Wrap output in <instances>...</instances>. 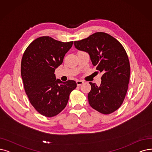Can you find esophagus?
Returning <instances> with one entry per match:
<instances>
[{
    "mask_svg": "<svg viewBox=\"0 0 152 152\" xmlns=\"http://www.w3.org/2000/svg\"><path fill=\"white\" fill-rule=\"evenodd\" d=\"M76 83H77V85L78 86H80V85L83 84V80H77L76 81Z\"/></svg>",
    "mask_w": 152,
    "mask_h": 152,
    "instance_id": "1",
    "label": "esophagus"
}]
</instances>
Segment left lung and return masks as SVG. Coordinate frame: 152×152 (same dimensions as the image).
Instances as JSON below:
<instances>
[{
    "label": "left lung",
    "mask_w": 152,
    "mask_h": 152,
    "mask_svg": "<svg viewBox=\"0 0 152 152\" xmlns=\"http://www.w3.org/2000/svg\"><path fill=\"white\" fill-rule=\"evenodd\" d=\"M74 44L77 49L88 53L93 65L103 74L99 86L89 82L90 105L105 115L116 111L123 104L130 80V62L124 47L112 36L101 32Z\"/></svg>",
    "instance_id": "obj_1"
}]
</instances>
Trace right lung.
Segmentation results:
<instances>
[{
    "label": "right lung",
    "instance_id": "obj_1",
    "mask_svg": "<svg viewBox=\"0 0 152 152\" xmlns=\"http://www.w3.org/2000/svg\"><path fill=\"white\" fill-rule=\"evenodd\" d=\"M73 41L63 42L48 36L34 40L24 52L21 61V76L30 104L39 113L52 117L61 112L72 90L74 80L62 82L54 74L61 65Z\"/></svg>",
    "mask_w": 152,
    "mask_h": 152
}]
</instances>
